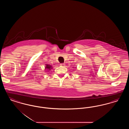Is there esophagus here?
I'll return each mask as SVG.
<instances>
[{
  "label": "esophagus",
  "mask_w": 129,
  "mask_h": 129,
  "mask_svg": "<svg viewBox=\"0 0 129 129\" xmlns=\"http://www.w3.org/2000/svg\"><path fill=\"white\" fill-rule=\"evenodd\" d=\"M60 66H62V67H63V66H65V64H64V63H61V64H60Z\"/></svg>",
  "instance_id": "obj_1"
}]
</instances>
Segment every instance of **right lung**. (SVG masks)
<instances>
[{
	"mask_svg": "<svg viewBox=\"0 0 129 129\" xmlns=\"http://www.w3.org/2000/svg\"><path fill=\"white\" fill-rule=\"evenodd\" d=\"M52 67L51 66V65H48V64H46V66H45V69H46V70H51V69H52Z\"/></svg>",
	"mask_w": 129,
	"mask_h": 129,
	"instance_id": "right-lung-1",
	"label": "right lung"
}]
</instances>
